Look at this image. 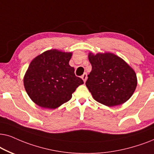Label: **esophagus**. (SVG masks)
<instances>
[{
  "instance_id": "1",
  "label": "esophagus",
  "mask_w": 154,
  "mask_h": 154,
  "mask_svg": "<svg viewBox=\"0 0 154 154\" xmlns=\"http://www.w3.org/2000/svg\"><path fill=\"white\" fill-rule=\"evenodd\" d=\"M82 79L83 81L85 82L86 80H87V73H84V75L82 76Z\"/></svg>"
}]
</instances>
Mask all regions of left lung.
<instances>
[{
	"label": "left lung",
	"mask_w": 154,
	"mask_h": 154,
	"mask_svg": "<svg viewBox=\"0 0 154 154\" xmlns=\"http://www.w3.org/2000/svg\"><path fill=\"white\" fill-rule=\"evenodd\" d=\"M92 69L86 86L96 101L112 107L124 103L135 91L137 79L132 67L113 53H89Z\"/></svg>",
	"instance_id": "8db88e82"
}]
</instances>
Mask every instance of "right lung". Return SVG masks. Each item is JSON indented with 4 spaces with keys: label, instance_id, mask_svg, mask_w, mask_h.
Here are the masks:
<instances>
[{
    "label": "right lung",
    "instance_id": "obj_1",
    "mask_svg": "<svg viewBox=\"0 0 154 154\" xmlns=\"http://www.w3.org/2000/svg\"><path fill=\"white\" fill-rule=\"evenodd\" d=\"M72 53L52 49L36 57L29 65L24 86L31 99L40 107L55 109L66 103L84 84L69 65Z\"/></svg>",
    "mask_w": 154,
    "mask_h": 154
}]
</instances>
